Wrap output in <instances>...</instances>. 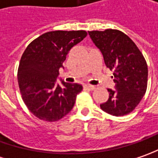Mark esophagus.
<instances>
[{
    "instance_id": "1",
    "label": "esophagus",
    "mask_w": 158,
    "mask_h": 158,
    "mask_svg": "<svg viewBox=\"0 0 158 158\" xmlns=\"http://www.w3.org/2000/svg\"><path fill=\"white\" fill-rule=\"evenodd\" d=\"M85 87L86 89L91 90V91H93V90L95 89V86H94V85H85Z\"/></svg>"
}]
</instances>
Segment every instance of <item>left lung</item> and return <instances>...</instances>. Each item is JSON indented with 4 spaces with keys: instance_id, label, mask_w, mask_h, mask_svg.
Here are the masks:
<instances>
[{
    "instance_id": "left-lung-1",
    "label": "left lung",
    "mask_w": 158,
    "mask_h": 158,
    "mask_svg": "<svg viewBox=\"0 0 158 158\" xmlns=\"http://www.w3.org/2000/svg\"><path fill=\"white\" fill-rule=\"evenodd\" d=\"M100 49L106 67L114 71L115 90L107 89L109 98L101 108L114 116L133 111L146 93L148 66L143 55L128 35L117 30L88 31Z\"/></svg>"
}]
</instances>
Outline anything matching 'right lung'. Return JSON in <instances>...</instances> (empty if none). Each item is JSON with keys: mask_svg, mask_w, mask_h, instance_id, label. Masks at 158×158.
<instances>
[{"mask_svg": "<svg viewBox=\"0 0 158 158\" xmlns=\"http://www.w3.org/2000/svg\"><path fill=\"white\" fill-rule=\"evenodd\" d=\"M85 30H55L30 43L20 60L17 79L23 102L35 117L57 122L73 107L83 87L77 83H57L69 51L86 36Z\"/></svg>", "mask_w": 158, "mask_h": 158, "instance_id": "1", "label": "right lung"}]
</instances>
